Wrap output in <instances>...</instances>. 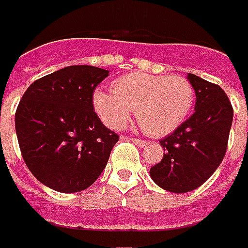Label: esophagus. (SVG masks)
Returning <instances> with one entry per match:
<instances>
[{
  "label": "esophagus",
  "mask_w": 248,
  "mask_h": 248,
  "mask_svg": "<svg viewBox=\"0 0 248 248\" xmlns=\"http://www.w3.org/2000/svg\"><path fill=\"white\" fill-rule=\"evenodd\" d=\"M133 142H134V144H137L138 146H141V148L148 145V141H145V140H140V138H134V140H133Z\"/></svg>",
  "instance_id": "34e87169"
}]
</instances>
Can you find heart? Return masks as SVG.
Instances as JSON below:
<instances>
[{
  "instance_id": "b5f03b06",
  "label": "heart",
  "mask_w": 248,
  "mask_h": 248,
  "mask_svg": "<svg viewBox=\"0 0 248 248\" xmlns=\"http://www.w3.org/2000/svg\"><path fill=\"white\" fill-rule=\"evenodd\" d=\"M194 103V88L182 76L130 73L117 78L111 92L96 89L93 110L114 130L127 124L131 111L144 130L153 137L172 133L186 119Z\"/></svg>"
}]
</instances>
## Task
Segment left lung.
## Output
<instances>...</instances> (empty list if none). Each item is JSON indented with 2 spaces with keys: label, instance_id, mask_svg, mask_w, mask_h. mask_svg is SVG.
<instances>
[{
  "label": "left lung",
  "instance_id": "obj_1",
  "mask_svg": "<svg viewBox=\"0 0 248 248\" xmlns=\"http://www.w3.org/2000/svg\"><path fill=\"white\" fill-rule=\"evenodd\" d=\"M195 91L194 114L160 140L164 156L151 168L153 182L171 193H188L203 185L221 164L233 108L221 87L188 73Z\"/></svg>",
  "mask_w": 248,
  "mask_h": 248
}]
</instances>
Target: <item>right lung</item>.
Here are the masks:
<instances>
[{
	"mask_svg": "<svg viewBox=\"0 0 248 248\" xmlns=\"http://www.w3.org/2000/svg\"><path fill=\"white\" fill-rule=\"evenodd\" d=\"M108 70L73 65L33 81L18 103V146L32 175L47 187L77 193L103 172L117 133L102 124L92 93Z\"/></svg>",
	"mask_w": 248,
	"mask_h": 248,
	"instance_id": "right-lung-1",
	"label": "right lung"
}]
</instances>
